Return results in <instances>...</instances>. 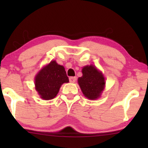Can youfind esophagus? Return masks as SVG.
<instances>
[{"instance_id": "esophagus-1", "label": "esophagus", "mask_w": 148, "mask_h": 148, "mask_svg": "<svg viewBox=\"0 0 148 148\" xmlns=\"http://www.w3.org/2000/svg\"><path fill=\"white\" fill-rule=\"evenodd\" d=\"M69 82L71 83H75L76 82V77H69Z\"/></svg>"}]
</instances>
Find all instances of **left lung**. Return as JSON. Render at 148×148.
I'll return each instance as SVG.
<instances>
[{
  "instance_id": "obj_1",
  "label": "left lung",
  "mask_w": 148,
  "mask_h": 148,
  "mask_svg": "<svg viewBox=\"0 0 148 148\" xmlns=\"http://www.w3.org/2000/svg\"><path fill=\"white\" fill-rule=\"evenodd\" d=\"M83 75L78 78V84L84 96L90 100H96L104 90L105 80L101 72L95 66H84Z\"/></svg>"
}]
</instances>
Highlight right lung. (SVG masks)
<instances>
[{
    "label": "right lung",
    "mask_w": 148,
    "mask_h": 148,
    "mask_svg": "<svg viewBox=\"0 0 148 148\" xmlns=\"http://www.w3.org/2000/svg\"><path fill=\"white\" fill-rule=\"evenodd\" d=\"M64 66L51 61L42 69L36 77V89L40 97L44 100H51L57 95L61 85L68 83Z\"/></svg>",
    "instance_id": "right-lung-1"
}]
</instances>
